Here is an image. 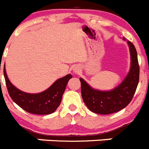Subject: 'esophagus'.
<instances>
[{
    "label": "esophagus",
    "instance_id": "1",
    "mask_svg": "<svg viewBox=\"0 0 149 149\" xmlns=\"http://www.w3.org/2000/svg\"><path fill=\"white\" fill-rule=\"evenodd\" d=\"M73 71H74L75 73H79V72H80V69H79V68H77V67H76V68H75L74 69H73Z\"/></svg>",
    "mask_w": 149,
    "mask_h": 149
}]
</instances>
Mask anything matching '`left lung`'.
Returning <instances> with one entry per match:
<instances>
[{
    "label": "left lung",
    "instance_id": "8db88e82",
    "mask_svg": "<svg viewBox=\"0 0 149 149\" xmlns=\"http://www.w3.org/2000/svg\"><path fill=\"white\" fill-rule=\"evenodd\" d=\"M127 43L131 56V67L127 76L118 87L109 91H101L90 87L81 78L79 79L83 101L93 112L109 115L118 112L132 99L139 82L140 68L135 47L131 42L127 41Z\"/></svg>",
    "mask_w": 149,
    "mask_h": 149
}]
</instances>
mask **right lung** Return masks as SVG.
Instances as JSON below:
<instances>
[{
    "label": "right lung",
    "instance_id": "obj_1",
    "mask_svg": "<svg viewBox=\"0 0 149 149\" xmlns=\"http://www.w3.org/2000/svg\"><path fill=\"white\" fill-rule=\"evenodd\" d=\"M3 74L8 93L14 102L26 112L35 115H49L56 110L62 101L67 84L72 78V75L68 74L57 79L45 91L31 94L18 90L11 83L6 75L5 65Z\"/></svg>",
    "mask_w": 149,
    "mask_h": 149
}]
</instances>
